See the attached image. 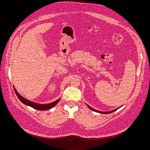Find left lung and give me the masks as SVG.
I'll use <instances>...</instances> for the list:
<instances>
[{
    "label": "left lung",
    "mask_w": 150,
    "mask_h": 150,
    "mask_svg": "<svg viewBox=\"0 0 150 150\" xmlns=\"http://www.w3.org/2000/svg\"><path fill=\"white\" fill-rule=\"evenodd\" d=\"M87 106L88 107V108L91 110H93V111H94V112H97V113H103V114H109V113H112V112H115V111H116L117 109H119L120 108H121L122 106H120V108H117V109H115V110H112V111H110V112H100V111H98V110H96V109H94L93 108H91V107L90 106V105H87Z\"/></svg>",
    "instance_id": "left-lung-1"
}]
</instances>
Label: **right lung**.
Instances as JSON below:
<instances>
[{
    "instance_id": "1",
    "label": "right lung",
    "mask_w": 150,
    "mask_h": 150,
    "mask_svg": "<svg viewBox=\"0 0 150 150\" xmlns=\"http://www.w3.org/2000/svg\"><path fill=\"white\" fill-rule=\"evenodd\" d=\"M14 90H15V92L18 98L21 102L23 103L25 105H29V106L31 107V108H33L36 110H49V109H52L55 105L57 104V103L59 101V100L60 99V98L58 100H56L55 101L49 103V104H41L36 103H34V102H33V101L27 100L26 98H24L23 96H21L19 93H18V92L16 91V90L15 88H14Z\"/></svg>"
}]
</instances>
